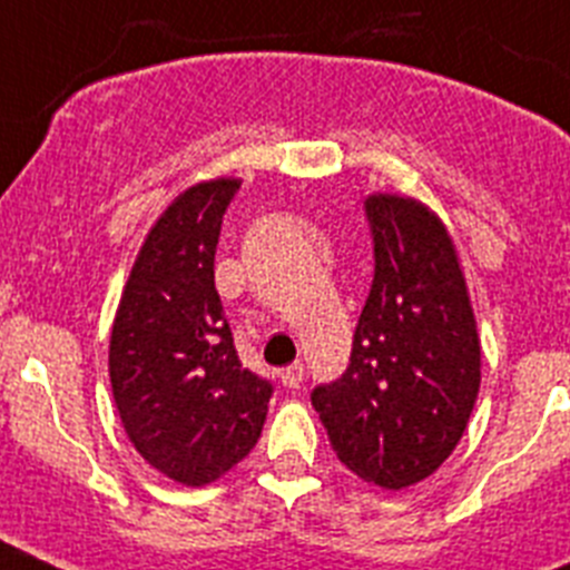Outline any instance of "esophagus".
Wrapping results in <instances>:
<instances>
[{
  "mask_svg": "<svg viewBox=\"0 0 570 570\" xmlns=\"http://www.w3.org/2000/svg\"><path fill=\"white\" fill-rule=\"evenodd\" d=\"M304 374H306L304 363L297 361V363H292V366L281 368L278 377H281V383H284L286 389H297V386H301V383H304Z\"/></svg>",
  "mask_w": 570,
  "mask_h": 570,
  "instance_id": "esophagus-1",
  "label": "esophagus"
}]
</instances>
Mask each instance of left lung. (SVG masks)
<instances>
[{
  "label": "left lung",
  "instance_id": "left-lung-1",
  "mask_svg": "<svg viewBox=\"0 0 570 570\" xmlns=\"http://www.w3.org/2000/svg\"><path fill=\"white\" fill-rule=\"evenodd\" d=\"M374 281L341 381L317 386L337 460L363 483L409 489L458 449L480 392V335L449 227L429 204L372 193Z\"/></svg>",
  "mask_w": 570,
  "mask_h": 570
}]
</instances>
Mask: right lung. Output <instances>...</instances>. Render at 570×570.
<instances>
[{"label":"right lung","mask_w":570,"mask_h":570,"mask_svg":"<svg viewBox=\"0 0 570 570\" xmlns=\"http://www.w3.org/2000/svg\"><path fill=\"white\" fill-rule=\"evenodd\" d=\"M240 178L189 184L130 266L110 330V386L132 449L202 489L258 443L273 386L240 366L215 292V247Z\"/></svg>","instance_id":"right-lung-1"}]
</instances>
